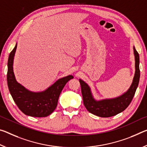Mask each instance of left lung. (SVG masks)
I'll use <instances>...</instances> for the list:
<instances>
[{"instance_id": "1", "label": "left lung", "mask_w": 147, "mask_h": 147, "mask_svg": "<svg viewBox=\"0 0 147 147\" xmlns=\"http://www.w3.org/2000/svg\"><path fill=\"white\" fill-rule=\"evenodd\" d=\"M135 56V74L131 86L126 92L115 98L96 100L92 94V90L88 84L79 79L83 98V103L86 109L93 115L100 117H111L124 111L132 101L135 93L139 85L140 78L139 70V55L134 46Z\"/></svg>"}]
</instances>
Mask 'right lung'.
Wrapping results in <instances>:
<instances>
[{"label":"right lung","instance_id":"obj_1","mask_svg":"<svg viewBox=\"0 0 147 147\" xmlns=\"http://www.w3.org/2000/svg\"><path fill=\"white\" fill-rule=\"evenodd\" d=\"M17 44L10 52L8 60L7 83L13 101L22 112L32 117H46L52 114L57 105L58 99L65 84L73 76L68 75L58 80L42 92L27 90L16 80L13 69Z\"/></svg>","mask_w":147,"mask_h":147}]
</instances>
